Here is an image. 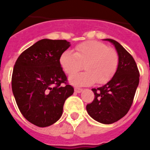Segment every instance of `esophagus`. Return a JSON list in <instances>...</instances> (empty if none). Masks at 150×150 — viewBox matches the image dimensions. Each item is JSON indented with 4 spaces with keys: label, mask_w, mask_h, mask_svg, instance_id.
I'll return each instance as SVG.
<instances>
[{
    "label": "esophagus",
    "mask_w": 150,
    "mask_h": 150,
    "mask_svg": "<svg viewBox=\"0 0 150 150\" xmlns=\"http://www.w3.org/2000/svg\"><path fill=\"white\" fill-rule=\"evenodd\" d=\"M82 91V89H81V88H78V87H75V93H80Z\"/></svg>",
    "instance_id": "obj_1"
}]
</instances>
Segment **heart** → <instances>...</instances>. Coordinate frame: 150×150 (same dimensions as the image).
I'll return each mask as SVG.
<instances>
[{"label":"heart","mask_w":150,"mask_h":150,"mask_svg":"<svg viewBox=\"0 0 150 150\" xmlns=\"http://www.w3.org/2000/svg\"><path fill=\"white\" fill-rule=\"evenodd\" d=\"M59 63L68 75H71L83 67L84 73L71 76L69 81L75 86H88L97 82L105 84L114 78L120 63L118 53L100 41H86L75 47V53L64 50Z\"/></svg>","instance_id":"obj_1"}]
</instances>
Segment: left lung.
<instances>
[{"mask_svg": "<svg viewBox=\"0 0 150 150\" xmlns=\"http://www.w3.org/2000/svg\"><path fill=\"white\" fill-rule=\"evenodd\" d=\"M106 40L111 42L118 53V69L107 84L92 89L95 98L86 105V110L96 121L109 125L122 118L130 110L139 82V71L133 57L118 42Z\"/></svg>", "mask_w": 150, "mask_h": 150, "instance_id": "1", "label": "left lung"}]
</instances>
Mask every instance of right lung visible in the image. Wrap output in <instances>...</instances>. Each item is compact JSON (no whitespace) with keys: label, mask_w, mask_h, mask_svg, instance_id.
Returning <instances> with one entry per match:
<instances>
[{"label":"right lung","mask_w":150,"mask_h":150,"mask_svg":"<svg viewBox=\"0 0 150 150\" xmlns=\"http://www.w3.org/2000/svg\"><path fill=\"white\" fill-rule=\"evenodd\" d=\"M69 47L64 40L43 39L22 52L15 64L11 88L15 101L25 118L38 127L58 121L65 100L74 93L59 63Z\"/></svg>","instance_id":"obj_1"}]
</instances>
